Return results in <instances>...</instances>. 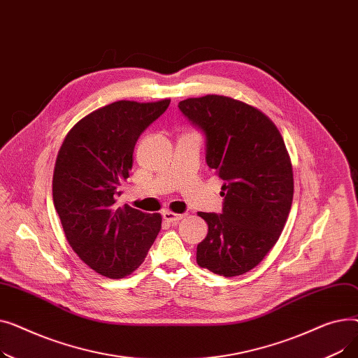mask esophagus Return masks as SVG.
Here are the masks:
<instances>
[{
  "instance_id": "esophagus-1",
  "label": "esophagus",
  "mask_w": 358,
  "mask_h": 358,
  "mask_svg": "<svg viewBox=\"0 0 358 358\" xmlns=\"http://www.w3.org/2000/svg\"><path fill=\"white\" fill-rule=\"evenodd\" d=\"M162 217H164V220H166V222H169V223H177V222H180V220L184 217V215L165 210V212L162 213Z\"/></svg>"
}]
</instances>
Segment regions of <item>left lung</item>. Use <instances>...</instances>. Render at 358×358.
Returning a JSON list of instances; mask_svg holds the SVG:
<instances>
[{"label":"left lung","instance_id":"obj_1","mask_svg":"<svg viewBox=\"0 0 358 358\" xmlns=\"http://www.w3.org/2000/svg\"><path fill=\"white\" fill-rule=\"evenodd\" d=\"M178 108L206 139V164L223 180L222 213L199 212L209 232L197 264L223 277L258 266L290 213L293 169L283 138L259 110L223 96L187 99Z\"/></svg>","mask_w":358,"mask_h":358}]
</instances>
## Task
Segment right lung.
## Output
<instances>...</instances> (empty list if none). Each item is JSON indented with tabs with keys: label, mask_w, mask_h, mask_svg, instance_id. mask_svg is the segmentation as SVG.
<instances>
[{
	"label": "right lung",
	"mask_w": 358,
	"mask_h": 358,
	"mask_svg": "<svg viewBox=\"0 0 358 358\" xmlns=\"http://www.w3.org/2000/svg\"><path fill=\"white\" fill-rule=\"evenodd\" d=\"M116 101L81 119L66 135L53 171V204L72 250L96 273L122 278L135 271L159 234L161 215L116 203L143 130L168 108Z\"/></svg>",
	"instance_id": "1"
}]
</instances>
